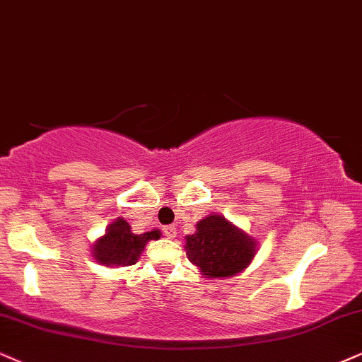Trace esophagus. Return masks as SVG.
Wrapping results in <instances>:
<instances>
[{
	"mask_svg": "<svg viewBox=\"0 0 362 362\" xmlns=\"http://www.w3.org/2000/svg\"><path fill=\"white\" fill-rule=\"evenodd\" d=\"M163 231H164V235L168 236V238H174V236H176V226H173V225H168V226H164L163 228Z\"/></svg>",
	"mask_w": 362,
	"mask_h": 362,
	"instance_id": "34e87169",
	"label": "esophagus"
}]
</instances>
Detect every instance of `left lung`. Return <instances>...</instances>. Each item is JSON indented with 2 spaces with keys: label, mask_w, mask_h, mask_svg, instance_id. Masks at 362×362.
Returning <instances> with one entry per match:
<instances>
[{
  "label": "left lung",
  "mask_w": 362,
  "mask_h": 362,
  "mask_svg": "<svg viewBox=\"0 0 362 362\" xmlns=\"http://www.w3.org/2000/svg\"><path fill=\"white\" fill-rule=\"evenodd\" d=\"M186 255L209 279L236 275L255 257V242L220 215H209L186 236Z\"/></svg>",
  "instance_id": "1"
}]
</instances>
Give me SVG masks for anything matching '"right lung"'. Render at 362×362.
<instances>
[{
    "mask_svg": "<svg viewBox=\"0 0 362 362\" xmlns=\"http://www.w3.org/2000/svg\"><path fill=\"white\" fill-rule=\"evenodd\" d=\"M159 231H147L142 235H134L126 220L119 218L107 228L105 236L93 245V255L102 265L126 267L134 265L139 258L142 248L149 240H158Z\"/></svg>",
    "mask_w": 362,
    "mask_h": 362,
    "instance_id": "1",
    "label": "right lung"
}]
</instances>
